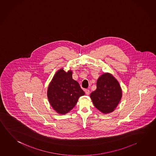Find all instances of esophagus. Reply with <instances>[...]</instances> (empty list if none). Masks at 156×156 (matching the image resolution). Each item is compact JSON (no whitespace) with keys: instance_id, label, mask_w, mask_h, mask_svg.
<instances>
[{"instance_id":"esophagus-1","label":"esophagus","mask_w":156,"mask_h":156,"mask_svg":"<svg viewBox=\"0 0 156 156\" xmlns=\"http://www.w3.org/2000/svg\"><path fill=\"white\" fill-rule=\"evenodd\" d=\"M85 94H86L87 95H89V94H90V91H89V90H88V89H85Z\"/></svg>"}]
</instances>
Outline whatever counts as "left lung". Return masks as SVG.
<instances>
[{"instance_id": "obj_1", "label": "left lung", "mask_w": 156, "mask_h": 156, "mask_svg": "<svg viewBox=\"0 0 156 156\" xmlns=\"http://www.w3.org/2000/svg\"><path fill=\"white\" fill-rule=\"evenodd\" d=\"M122 95L119 84L109 73H104L98 78L96 89L90 98L96 108L105 114L111 113L117 106Z\"/></svg>"}]
</instances>
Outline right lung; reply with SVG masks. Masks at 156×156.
<instances>
[{
	"instance_id": "add662e5",
	"label": "right lung",
	"mask_w": 156,
	"mask_h": 156,
	"mask_svg": "<svg viewBox=\"0 0 156 156\" xmlns=\"http://www.w3.org/2000/svg\"><path fill=\"white\" fill-rule=\"evenodd\" d=\"M72 72L63 69L58 71L48 89V98L52 108L58 113L64 115L76 105L80 96L85 94L79 83L72 79Z\"/></svg>"
}]
</instances>
